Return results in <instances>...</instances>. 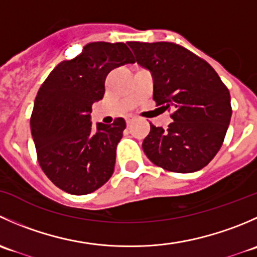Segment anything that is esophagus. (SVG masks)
Segmentation results:
<instances>
[{"instance_id":"obj_1","label":"esophagus","mask_w":257,"mask_h":257,"mask_svg":"<svg viewBox=\"0 0 257 257\" xmlns=\"http://www.w3.org/2000/svg\"><path fill=\"white\" fill-rule=\"evenodd\" d=\"M131 124H132V119H126V125H131Z\"/></svg>"}]
</instances>
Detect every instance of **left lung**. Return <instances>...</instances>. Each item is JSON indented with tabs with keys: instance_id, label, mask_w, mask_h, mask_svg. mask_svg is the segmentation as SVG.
Returning a JSON list of instances; mask_svg holds the SVG:
<instances>
[{
	"instance_id": "left-lung-1",
	"label": "left lung",
	"mask_w": 257,
	"mask_h": 257,
	"mask_svg": "<svg viewBox=\"0 0 257 257\" xmlns=\"http://www.w3.org/2000/svg\"><path fill=\"white\" fill-rule=\"evenodd\" d=\"M137 63L152 73L153 99L173 108L168 129L150 124L143 150L175 173L203 169L216 155L231 119L230 93L209 63L170 42H128Z\"/></svg>"
}]
</instances>
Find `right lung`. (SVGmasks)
Wrapping results in <instances>:
<instances>
[{
  "label": "right lung",
  "mask_w": 257,
  "mask_h": 257,
  "mask_svg": "<svg viewBox=\"0 0 257 257\" xmlns=\"http://www.w3.org/2000/svg\"><path fill=\"white\" fill-rule=\"evenodd\" d=\"M126 63L134 57L124 43H88L76 58L61 62L38 90L31 116L38 162L66 193H93L112 177L125 120L93 126L90 113L104 95L108 73Z\"/></svg>",
  "instance_id": "add662e5"
}]
</instances>
